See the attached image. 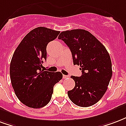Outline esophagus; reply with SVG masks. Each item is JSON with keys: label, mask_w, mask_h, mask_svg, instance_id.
<instances>
[{"label": "esophagus", "mask_w": 126, "mask_h": 126, "mask_svg": "<svg viewBox=\"0 0 126 126\" xmlns=\"http://www.w3.org/2000/svg\"><path fill=\"white\" fill-rule=\"evenodd\" d=\"M63 79H67V78H69V75H63Z\"/></svg>", "instance_id": "obj_1"}]
</instances>
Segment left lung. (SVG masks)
Returning <instances> with one entry per match:
<instances>
[{
	"label": "left lung",
	"mask_w": 126,
	"mask_h": 126,
	"mask_svg": "<svg viewBox=\"0 0 126 126\" xmlns=\"http://www.w3.org/2000/svg\"><path fill=\"white\" fill-rule=\"evenodd\" d=\"M58 39L69 47L73 64L80 65L82 72L80 77H71L75 85L68 96L78 106H93L105 94L112 76L110 56L101 42L84 29L63 31Z\"/></svg>",
	"instance_id": "left-lung-1"
}]
</instances>
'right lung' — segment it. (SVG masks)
<instances>
[{
  "label": "right lung",
  "instance_id": "1",
  "mask_svg": "<svg viewBox=\"0 0 126 126\" xmlns=\"http://www.w3.org/2000/svg\"><path fill=\"white\" fill-rule=\"evenodd\" d=\"M59 31L37 27L30 31L18 45L11 59L10 76L16 95L32 108L44 107L51 100L54 85L60 81L61 72L42 70L47 59V46Z\"/></svg>",
  "mask_w": 126,
  "mask_h": 126
}]
</instances>
